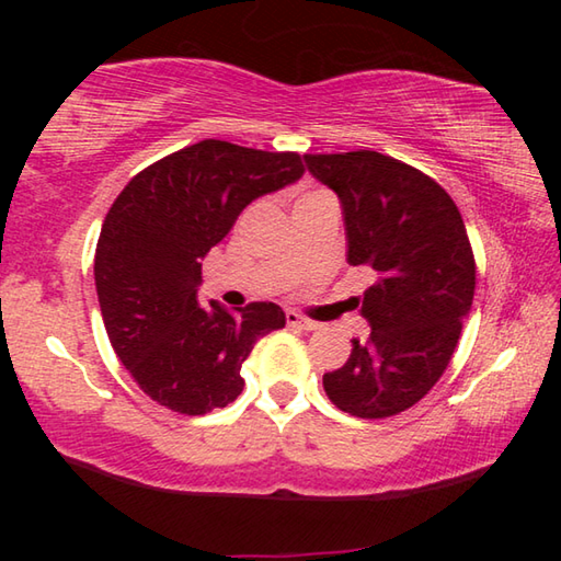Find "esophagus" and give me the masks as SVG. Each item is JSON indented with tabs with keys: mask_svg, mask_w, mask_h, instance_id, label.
<instances>
[{
	"mask_svg": "<svg viewBox=\"0 0 561 561\" xmlns=\"http://www.w3.org/2000/svg\"><path fill=\"white\" fill-rule=\"evenodd\" d=\"M287 327L301 329V331H314L319 324H317V321H311V319L299 317L297 311H287Z\"/></svg>",
	"mask_w": 561,
	"mask_h": 561,
	"instance_id": "obj_1",
	"label": "esophagus"
}]
</instances>
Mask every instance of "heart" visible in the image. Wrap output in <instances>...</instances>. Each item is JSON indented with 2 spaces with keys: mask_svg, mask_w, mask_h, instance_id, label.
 Here are the masks:
<instances>
[{
  "mask_svg": "<svg viewBox=\"0 0 561 561\" xmlns=\"http://www.w3.org/2000/svg\"><path fill=\"white\" fill-rule=\"evenodd\" d=\"M327 195H331V193H327V190H321V187H314V190H307V193H304L297 203H307V201H314V197H327Z\"/></svg>",
  "mask_w": 561,
  "mask_h": 561,
  "instance_id": "heart-1",
  "label": "heart"
}]
</instances>
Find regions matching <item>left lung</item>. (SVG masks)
Wrapping results in <instances>:
<instances>
[{"instance_id": "1", "label": "left lung", "mask_w": 561, "mask_h": 561, "mask_svg": "<svg viewBox=\"0 0 561 561\" xmlns=\"http://www.w3.org/2000/svg\"><path fill=\"white\" fill-rule=\"evenodd\" d=\"M344 205L348 262L371 274L351 297L371 324L324 374L339 411L391 417L438 383L474 294V254L458 205L423 170L376 150L304 156Z\"/></svg>"}]
</instances>
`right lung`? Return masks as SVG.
<instances>
[{"label":"right lung","mask_w":561,"mask_h":561,"mask_svg":"<svg viewBox=\"0 0 561 561\" xmlns=\"http://www.w3.org/2000/svg\"><path fill=\"white\" fill-rule=\"evenodd\" d=\"M301 173L291 150L207 138L144 168L113 201L93 260L101 314L121 364L156 403L205 415L242 393V364L254 341L284 327V311L201 304L203 257L254 197Z\"/></svg>","instance_id":"right-lung-1"}]
</instances>
